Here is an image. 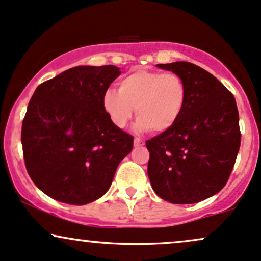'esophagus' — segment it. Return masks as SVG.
Wrapping results in <instances>:
<instances>
[{
	"instance_id": "1",
	"label": "esophagus",
	"mask_w": 261,
	"mask_h": 261,
	"mask_svg": "<svg viewBox=\"0 0 261 261\" xmlns=\"http://www.w3.org/2000/svg\"><path fill=\"white\" fill-rule=\"evenodd\" d=\"M144 145V142L140 138H136L134 139V146H137V148H139V146H143Z\"/></svg>"
}]
</instances>
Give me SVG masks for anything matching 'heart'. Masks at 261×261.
<instances>
[{
  "instance_id": "b5f03b06",
  "label": "heart",
  "mask_w": 261,
  "mask_h": 261,
  "mask_svg": "<svg viewBox=\"0 0 261 261\" xmlns=\"http://www.w3.org/2000/svg\"><path fill=\"white\" fill-rule=\"evenodd\" d=\"M187 96V85L178 74L137 70L119 81L118 91L103 94L102 109L118 129L129 123L136 110L138 132L165 133L178 122Z\"/></svg>"
}]
</instances>
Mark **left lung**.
Instances as JSON below:
<instances>
[{"mask_svg": "<svg viewBox=\"0 0 261 261\" xmlns=\"http://www.w3.org/2000/svg\"><path fill=\"white\" fill-rule=\"evenodd\" d=\"M182 76L188 96L171 130L146 140L148 176L159 197L194 204L227 183L241 145L234 96L209 72L189 62L156 64Z\"/></svg>", "mask_w": 261, "mask_h": 261, "instance_id": "8db88e82", "label": "left lung"}]
</instances>
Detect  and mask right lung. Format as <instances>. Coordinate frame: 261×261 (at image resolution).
<instances>
[{
    "mask_svg": "<svg viewBox=\"0 0 261 261\" xmlns=\"http://www.w3.org/2000/svg\"><path fill=\"white\" fill-rule=\"evenodd\" d=\"M116 66H78L36 88L21 125L25 167L46 195L72 205L102 197L133 149V137L110 122L102 96Z\"/></svg>",
    "mask_w": 261,
    "mask_h": 261,
    "instance_id": "obj_1",
    "label": "right lung"
}]
</instances>
